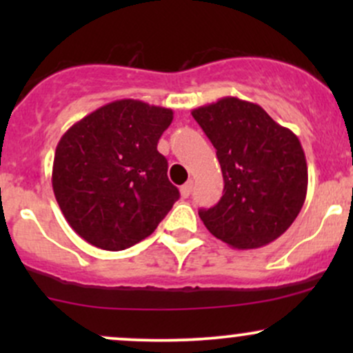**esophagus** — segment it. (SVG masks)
Returning a JSON list of instances; mask_svg holds the SVG:
<instances>
[{
  "label": "esophagus",
  "instance_id": "34e87169",
  "mask_svg": "<svg viewBox=\"0 0 353 353\" xmlns=\"http://www.w3.org/2000/svg\"><path fill=\"white\" fill-rule=\"evenodd\" d=\"M192 189H194V181H188L181 188V196L182 197H189L190 192H192Z\"/></svg>",
  "mask_w": 353,
  "mask_h": 353
}]
</instances>
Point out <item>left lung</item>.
<instances>
[{"instance_id":"8db88e82","label":"left lung","mask_w":353,"mask_h":353,"mask_svg":"<svg viewBox=\"0 0 353 353\" xmlns=\"http://www.w3.org/2000/svg\"><path fill=\"white\" fill-rule=\"evenodd\" d=\"M216 148L224 194L201 209L209 232L234 249H257L281 237L301 212L307 194L302 144L259 104L239 98L192 111Z\"/></svg>"}]
</instances>
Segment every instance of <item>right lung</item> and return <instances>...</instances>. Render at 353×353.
Here are the masks:
<instances>
[{
	"label": "right lung",
	"mask_w": 353,
	"mask_h": 353,
	"mask_svg": "<svg viewBox=\"0 0 353 353\" xmlns=\"http://www.w3.org/2000/svg\"><path fill=\"white\" fill-rule=\"evenodd\" d=\"M172 109L119 99L72 124L59 139L52 190L74 232L104 250H124L156 230L179 190L157 151Z\"/></svg>",
	"instance_id": "right-lung-1"
}]
</instances>
